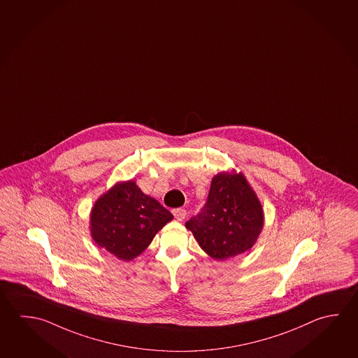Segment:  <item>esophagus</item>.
Masks as SVG:
<instances>
[{
    "mask_svg": "<svg viewBox=\"0 0 358 358\" xmlns=\"http://www.w3.org/2000/svg\"><path fill=\"white\" fill-rule=\"evenodd\" d=\"M173 215H174L178 221H182L187 217V210L182 208L173 209Z\"/></svg>",
    "mask_w": 358,
    "mask_h": 358,
    "instance_id": "esophagus-1",
    "label": "esophagus"
}]
</instances>
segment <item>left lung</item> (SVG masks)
<instances>
[{
    "mask_svg": "<svg viewBox=\"0 0 358 358\" xmlns=\"http://www.w3.org/2000/svg\"><path fill=\"white\" fill-rule=\"evenodd\" d=\"M264 209L246 176L221 171L213 176L202 212L185 223L206 254L224 261L251 250L264 228Z\"/></svg>",
    "mask_w": 358,
    "mask_h": 358,
    "instance_id": "1",
    "label": "left lung"
}]
</instances>
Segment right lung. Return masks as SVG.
Returning a JSON list of instances; mask_svg holds the SVG:
<instances>
[{"label": "right lung", "mask_w": 358, "mask_h": 358, "mask_svg": "<svg viewBox=\"0 0 358 358\" xmlns=\"http://www.w3.org/2000/svg\"><path fill=\"white\" fill-rule=\"evenodd\" d=\"M174 217L135 180L118 182L92 207L90 229L94 243L118 260L143 254L155 234Z\"/></svg>", "instance_id": "obj_1"}]
</instances>
